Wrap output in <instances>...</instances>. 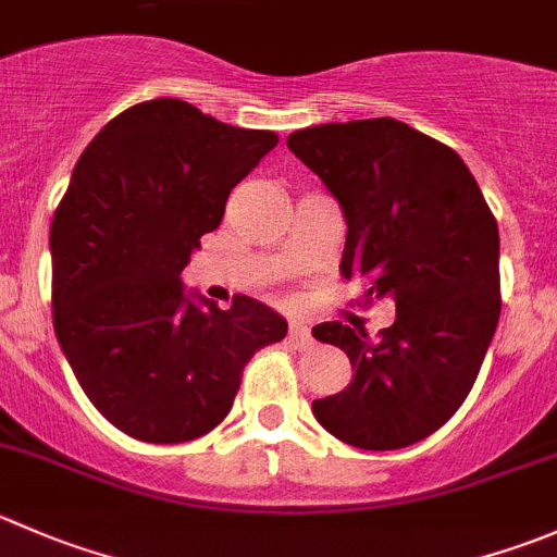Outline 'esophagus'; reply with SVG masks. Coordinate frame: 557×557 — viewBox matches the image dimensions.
Masks as SVG:
<instances>
[{
    "instance_id": "obj_1",
    "label": "esophagus",
    "mask_w": 557,
    "mask_h": 557,
    "mask_svg": "<svg viewBox=\"0 0 557 557\" xmlns=\"http://www.w3.org/2000/svg\"><path fill=\"white\" fill-rule=\"evenodd\" d=\"M290 339L296 345H310L312 343V334L307 323H290Z\"/></svg>"
}]
</instances>
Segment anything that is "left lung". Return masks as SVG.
Listing matches in <instances>:
<instances>
[{
  "label": "left lung",
  "mask_w": 557,
  "mask_h": 557,
  "mask_svg": "<svg viewBox=\"0 0 557 557\" xmlns=\"http://www.w3.org/2000/svg\"><path fill=\"white\" fill-rule=\"evenodd\" d=\"M285 144L343 209V277L397 307L375 339L339 321L312 329L354 367L312 413L356 449L419 444L466 403L493 343L498 223L460 154L392 116L296 129Z\"/></svg>",
  "instance_id": "1"
}]
</instances>
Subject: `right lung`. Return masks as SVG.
<instances>
[{
	"label": "right lung",
	"mask_w": 557,
	"mask_h": 557,
	"mask_svg": "<svg viewBox=\"0 0 557 557\" xmlns=\"http://www.w3.org/2000/svg\"><path fill=\"white\" fill-rule=\"evenodd\" d=\"M274 144L158 97L113 116L75 163L51 223L53 332L86 397L129 438L207 435L252 354L288 332L263 301L220 310L180 277Z\"/></svg>",
	"instance_id": "add662e5"
}]
</instances>
